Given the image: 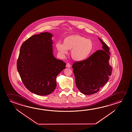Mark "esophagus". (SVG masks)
<instances>
[{"label": "esophagus", "instance_id": "esophagus-1", "mask_svg": "<svg viewBox=\"0 0 132 132\" xmlns=\"http://www.w3.org/2000/svg\"><path fill=\"white\" fill-rule=\"evenodd\" d=\"M66 67H67V68H70L71 67V65L70 64V63H67V64H66Z\"/></svg>", "mask_w": 132, "mask_h": 132}]
</instances>
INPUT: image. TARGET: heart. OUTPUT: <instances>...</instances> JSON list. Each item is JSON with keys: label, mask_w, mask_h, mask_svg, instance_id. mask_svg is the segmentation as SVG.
<instances>
[{"label": "heart", "mask_w": 132, "mask_h": 132, "mask_svg": "<svg viewBox=\"0 0 132 132\" xmlns=\"http://www.w3.org/2000/svg\"><path fill=\"white\" fill-rule=\"evenodd\" d=\"M56 47L62 55L71 51L72 59L76 61H82L88 57L93 49V42L80 35H72L65 37L63 44L57 43Z\"/></svg>", "instance_id": "1"}]
</instances>
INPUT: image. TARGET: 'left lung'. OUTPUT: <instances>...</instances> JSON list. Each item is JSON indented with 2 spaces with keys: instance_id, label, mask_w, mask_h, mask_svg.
I'll return each mask as SVG.
<instances>
[{
  "instance_id": "1",
  "label": "left lung",
  "mask_w": 132,
  "mask_h": 132,
  "mask_svg": "<svg viewBox=\"0 0 132 132\" xmlns=\"http://www.w3.org/2000/svg\"><path fill=\"white\" fill-rule=\"evenodd\" d=\"M103 50H97L87 59L73 63L72 68L78 90L85 95L97 93L108 81L111 75L110 52L106 44L98 38Z\"/></svg>"
}]
</instances>
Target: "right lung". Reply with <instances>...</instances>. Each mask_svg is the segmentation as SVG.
I'll return each instance as SVG.
<instances>
[{
    "label": "right lung",
    "mask_w": 132,
    "mask_h": 132,
    "mask_svg": "<svg viewBox=\"0 0 132 132\" xmlns=\"http://www.w3.org/2000/svg\"><path fill=\"white\" fill-rule=\"evenodd\" d=\"M49 32L32 35L20 48L17 69L25 86L37 95L50 94L56 87V76L66 63L53 54L52 37Z\"/></svg>",
    "instance_id": "right-lung-1"
}]
</instances>
